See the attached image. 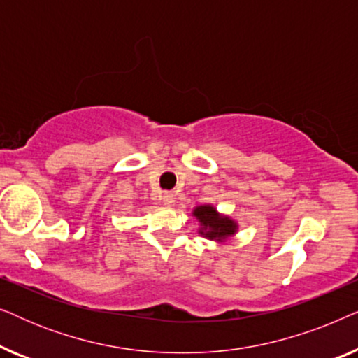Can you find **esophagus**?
<instances>
[{
	"instance_id": "obj_1",
	"label": "esophagus",
	"mask_w": 358,
	"mask_h": 358,
	"mask_svg": "<svg viewBox=\"0 0 358 358\" xmlns=\"http://www.w3.org/2000/svg\"><path fill=\"white\" fill-rule=\"evenodd\" d=\"M161 200H163L164 205H173L174 203V194L173 192H163V195H161Z\"/></svg>"
}]
</instances>
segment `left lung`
Listing matches in <instances>:
<instances>
[{
  "label": "left lung",
  "instance_id": "1",
  "mask_svg": "<svg viewBox=\"0 0 358 358\" xmlns=\"http://www.w3.org/2000/svg\"><path fill=\"white\" fill-rule=\"evenodd\" d=\"M192 215L200 222L199 233L207 239H212V241H227L229 236H233L238 231L236 222L229 217H224V215H220L212 205L195 207Z\"/></svg>",
  "mask_w": 358,
  "mask_h": 358
}]
</instances>
